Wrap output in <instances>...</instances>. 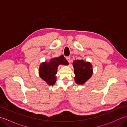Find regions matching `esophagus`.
I'll return each instance as SVG.
<instances>
[{"label": "esophagus", "instance_id": "obj_1", "mask_svg": "<svg viewBox=\"0 0 127 127\" xmlns=\"http://www.w3.org/2000/svg\"><path fill=\"white\" fill-rule=\"evenodd\" d=\"M66 60L68 61V62H69V63H70L71 62V59H70V57H66Z\"/></svg>", "mask_w": 127, "mask_h": 127}]
</instances>
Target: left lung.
I'll use <instances>...</instances> for the list:
<instances>
[{
    "label": "left lung",
    "mask_w": 127,
    "mask_h": 127,
    "mask_svg": "<svg viewBox=\"0 0 127 127\" xmlns=\"http://www.w3.org/2000/svg\"><path fill=\"white\" fill-rule=\"evenodd\" d=\"M72 64L75 74V82L77 84H83L92 75L91 64L89 62H85L83 60H77L74 61Z\"/></svg>",
    "instance_id": "left-lung-1"
}]
</instances>
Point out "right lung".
I'll use <instances>...</instances> for the list:
<instances>
[{"mask_svg":"<svg viewBox=\"0 0 127 127\" xmlns=\"http://www.w3.org/2000/svg\"><path fill=\"white\" fill-rule=\"evenodd\" d=\"M69 63L62 55L58 58L51 59L50 62L41 64L39 69V75L42 79L45 80L48 85H53L56 81L55 75L57 72L59 64L68 65Z\"/></svg>","mask_w":127,"mask_h":127,"instance_id":"1","label":"right lung"}]
</instances>
